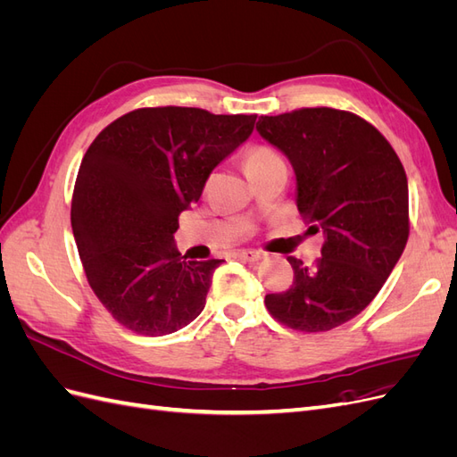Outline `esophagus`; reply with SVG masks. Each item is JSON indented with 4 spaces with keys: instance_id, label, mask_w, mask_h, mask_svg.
Returning <instances> with one entry per match:
<instances>
[{
    "instance_id": "1",
    "label": "esophagus",
    "mask_w": 457,
    "mask_h": 457,
    "mask_svg": "<svg viewBox=\"0 0 457 457\" xmlns=\"http://www.w3.org/2000/svg\"><path fill=\"white\" fill-rule=\"evenodd\" d=\"M237 257L242 261H247V262H259L261 259H265V255H262L261 252H245V250L237 252Z\"/></svg>"
}]
</instances>
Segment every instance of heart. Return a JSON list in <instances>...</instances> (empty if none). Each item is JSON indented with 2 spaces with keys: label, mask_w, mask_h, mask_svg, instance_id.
<instances>
[{
  "label": "heart",
  "mask_w": 457,
  "mask_h": 457,
  "mask_svg": "<svg viewBox=\"0 0 457 457\" xmlns=\"http://www.w3.org/2000/svg\"><path fill=\"white\" fill-rule=\"evenodd\" d=\"M284 163L282 158L278 156V152H274L269 146H253L245 152L244 156V165H245V171L252 179L259 173H262L265 170L272 168V165H278Z\"/></svg>",
  "instance_id": "b5f03b06"
}]
</instances>
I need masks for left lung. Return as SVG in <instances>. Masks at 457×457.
I'll list each match as a JSON object with an SVG mask.
<instances>
[{"label":"left lung","instance_id":"8db88e82","mask_svg":"<svg viewBox=\"0 0 457 457\" xmlns=\"http://www.w3.org/2000/svg\"><path fill=\"white\" fill-rule=\"evenodd\" d=\"M257 131L282 150L297 179V210L324 232L312 267L287 257L294 284L265 305L299 331H328L361 314L403 255L408 179L385 137L353 112L328 106L261 116Z\"/></svg>","mask_w":457,"mask_h":457}]
</instances>
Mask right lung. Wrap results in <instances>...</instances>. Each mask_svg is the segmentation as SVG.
Here are the masks:
<instances>
[{"label": "right lung", "mask_w": 457, "mask_h": 457, "mask_svg": "<svg viewBox=\"0 0 457 457\" xmlns=\"http://www.w3.org/2000/svg\"><path fill=\"white\" fill-rule=\"evenodd\" d=\"M255 114L139 108L87 148L72 196V232L104 309L139 336H168L204 311L223 259L185 261L173 234L207 177L255 126Z\"/></svg>", "instance_id": "obj_1"}]
</instances>
